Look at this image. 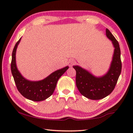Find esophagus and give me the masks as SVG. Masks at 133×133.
<instances>
[{"label":"esophagus","instance_id":"obj_1","mask_svg":"<svg viewBox=\"0 0 133 133\" xmlns=\"http://www.w3.org/2000/svg\"><path fill=\"white\" fill-rule=\"evenodd\" d=\"M75 63H76V61H75L74 60H72V59H71V60L69 61V65L71 67L73 66Z\"/></svg>","mask_w":133,"mask_h":133}]
</instances>
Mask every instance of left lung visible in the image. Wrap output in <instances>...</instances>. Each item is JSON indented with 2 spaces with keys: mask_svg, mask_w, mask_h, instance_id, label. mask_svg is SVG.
<instances>
[{
  "mask_svg": "<svg viewBox=\"0 0 133 133\" xmlns=\"http://www.w3.org/2000/svg\"><path fill=\"white\" fill-rule=\"evenodd\" d=\"M106 36L115 47L110 69L102 77H96L78 66H73L76 70V85L82 96L91 100H100L109 95L114 90L121 72L122 63L118 42L108 29Z\"/></svg>",
  "mask_w": 133,
  "mask_h": 133,
  "instance_id": "obj_1",
  "label": "left lung"
}]
</instances>
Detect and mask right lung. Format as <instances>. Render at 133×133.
I'll return each instance as SVG.
<instances>
[{
  "label": "right lung",
  "mask_w": 133,
  "mask_h": 133,
  "mask_svg": "<svg viewBox=\"0 0 133 133\" xmlns=\"http://www.w3.org/2000/svg\"><path fill=\"white\" fill-rule=\"evenodd\" d=\"M21 38L14 48L11 64V72L17 90L23 96L29 100L40 102L45 100L54 92L58 79L69 69L68 66L51 73L46 78L39 81H30L23 78L16 66L15 54Z\"/></svg>",
  "instance_id": "obj_1"
}]
</instances>
